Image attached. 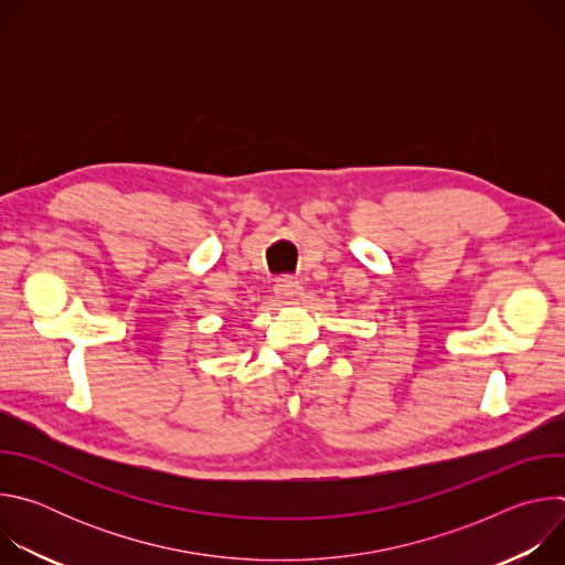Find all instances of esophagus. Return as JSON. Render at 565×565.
<instances>
[{
    "label": "esophagus",
    "instance_id": "obj_1",
    "mask_svg": "<svg viewBox=\"0 0 565 565\" xmlns=\"http://www.w3.org/2000/svg\"><path fill=\"white\" fill-rule=\"evenodd\" d=\"M299 295H301V286H299V281H295V279H281V281H277V286H275V297H277L279 301H284V303L297 299Z\"/></svg>",
    "mask_w": 565,
    "mask_h": 565
}]
</instances>
